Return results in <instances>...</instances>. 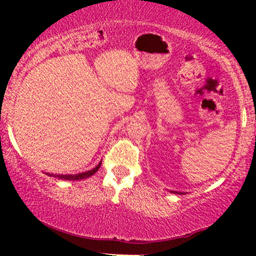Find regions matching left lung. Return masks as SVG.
<instances>
[{"mask_svg": "<svg viewBox=\"0 0 256 256\" xmlns=\"http://www.w3.org/2000/svg\"><path fill=\"white\" fill-rule=\"evenodd\" d=\"M178 194H179V192H178Z\"/></svg>", "mask_w": 256, "mask_h": 256, "instance_id": "8db88e82", "label": "left lung"}]
</instances>
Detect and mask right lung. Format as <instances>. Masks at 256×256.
Returning <instances> with one entry per match:
<instances>
[{
	"label": "right lung",
	"instance_id": "1",
	"mask_svg": "<svg viewBox=\"0 0 256 256\" xmlns=\"http://www.w3.org/2000/svg\"><path fill=\"white\" fill-rule=\"evenodd\" d=\"M101 164L102 162H100L98 166L94 167V168L90 170V171H86V172H83V173H78V174H50V173H46V174L50 176V177H54V178L62 179V180H80V179L89 178L92 174H95V173L98 172V170L100 168V167H101Z\"/></svg>",
	"mask_w": 256,
	"mask_h": 256
}]
</instances>
